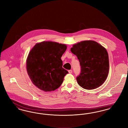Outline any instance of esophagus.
Listing matches in <instances>:
<instances>
[{
  "label": "esophagus",
  "mask_w": 128,
  "mask_h": 128,
  "mask_svg": "<svg viewBox=\"0 0 128 128\" xmlns=\"http://www.w3.org/2000/svg\"><path fill=\"white\" fill-rule=\"evenodd\" d=\"M68 72L69 74H72V70H68Z\"/></svg>",
  "instance_id": "obj_1"
}]
</instances>
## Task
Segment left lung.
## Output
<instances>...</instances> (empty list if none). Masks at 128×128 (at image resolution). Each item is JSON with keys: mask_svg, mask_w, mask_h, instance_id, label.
<instances>
[{"mask_svg": "<svg viewBox=\"0 0 128 128\" xmlns=\"http://www.w3.org/2000/svg\"><path fill=\"white\" fill-rule=\"evenodd\" d=\"M71 50L80 62L81 72L76 78L81 87L91 90L104 83L110 66L108 55L104 47L93 40H85L74 45Z\"/></svg>", "mask_w": 128, "mask_h": 128, "instance_id": "obj_1", "label": "left lung"}]
</instances>
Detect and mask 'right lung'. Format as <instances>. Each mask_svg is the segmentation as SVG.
Returning <instances> with one entry per match:
<instances>
[{
  "label": "right lung",
  "instance_id": "1",
  "mask_svg": "<svg viewBox=\"0 0 128 128\" xmlns=\"http://www.w3.org/2000/svg\"><path fill=\"white\" fill-rule=\"evenodd\" d=\"M66 45L52 42L36 44L30 52L26 62L31 81L39 89L46 92L59 88L68 72L62 67V56Z\"/></svg>",
  "mask_w": 128,
  "mask_h": 128
}]
</instances>
